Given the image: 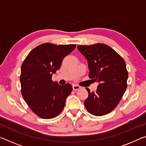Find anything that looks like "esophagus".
<instances>
[{
  "mask_svg": "<svg viewBox=\"0 0 146 146\" xmlns=\"http://www.w3.org/2000/svg\"><path fill=\"white\" fill-rule=\"evenodd\" d=\"M80 86H78V85L74 84V85L73 86V90H75V91L78 90H79V89H80Z\"/></svg>",
  "mask_w": 146,
  "mask_h": 146,
  "instance_id": "obj_1",
  "label": "esophagus"
}]
</instances>
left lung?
I'll list each match as a JSON object with an SVG mask.
<instances>
[{"label":"left lung","instance_id":"left-lung-1","mask_svg":"<svg viewBox=\"0 0 146 146\" xmlns=\"http://www.w3.org/2000/svg\"><path fill=\"white\" fill-rule=\"evenodd\" d=\"M90 70L89 77L99 83L95 92H88L84 106L89 113L103 116L117 107L127 88L128 72L125 60L111 47L104 44L79 45Z\"/></svg>","mask_w":146,"mask_h":146}]
</instances>
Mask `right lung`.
<instances>
[{"mask_svg":"<svg viewBox=\"0 0 146 146\" xmlns=\"http://www.w3.org/2000/svg\"><path fill=\"white\" fill-rule=\"evenodd\" d=\"M75 44H40L31 50L22 64L20 76L21 93L29 108L39 117L53 118L63 110L72 86L53 82L52 75L60 68L64 58L75 49Z\"/></svg>","mask_w":146,"mask_h":146,"instance_id":"1","label":"right lung"}]
</instances>
